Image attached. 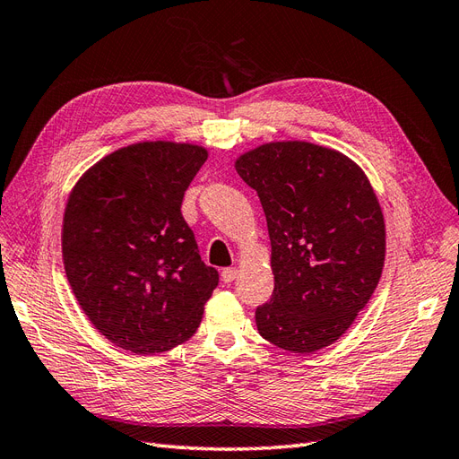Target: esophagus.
Here are the masks:
<instances>
[{
    "mask_svg": "<svg viewBox=\"0 0 459 459\" xmlns=\"http://www.w3.org/2000/svg\"><path fill=\"white\" fill-rule=\"evenodd\" d=\"M235 277H238V270H235V268H224V270H221V281H224V283H231Z\"/></svg>",
    "mask_w": 459,
    "mask_h": 459,
    "instance_id": "obj_1",
    "label": "esophagus"
}]
</instances>
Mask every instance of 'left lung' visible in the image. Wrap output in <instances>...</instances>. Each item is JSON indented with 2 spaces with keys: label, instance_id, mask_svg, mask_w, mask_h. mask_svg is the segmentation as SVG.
<instances>
[{
  "label": "left lung",
  "instance_id": "8db88e82",
  "mask_svg": "<svg viewBox=\"0 0 459 459\" xmlns=\"http://www.w3.org/2000/svg\"><path fill=\"white\" fill-rule=\"evenodd\" d=\"M235 170L262 203L273 293L256 308L260 335L310 354L335 342L369 302L385 264V220L368 176L335 149L273 142Z\"/></svg>",
  "mask_w": 459,
  "mask_h": 459
}]
</instances>
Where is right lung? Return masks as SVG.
Returning a JSON list of instances; mask_svg holds the SVG:
<instances>
[{
    "instance_id": "right-lung-1",
    "label": "right lung",
    "mask_w": 459,
    "mask_h": 459,
    "mask_svg": "<svg viewBox=\"0 0 459 459\" xmlns=\"http://www.w3.org/2000/svg\"><path fill=\"white\" fill-rule=\"evenodd\" d=\"M206 157L193 143H134L93 164L68 195L66 280L95 329L124 351L159 354L186 342L218 285L182 216Z\"/></svg>"
}]
</instances>
